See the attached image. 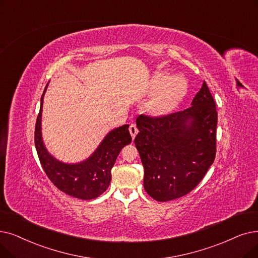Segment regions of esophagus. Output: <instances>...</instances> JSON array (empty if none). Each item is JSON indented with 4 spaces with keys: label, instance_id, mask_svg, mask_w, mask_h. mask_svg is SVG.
<instances>
[{
    "label": "esophagus",
    "instance_id": "obj_1",
    "mask_svg": "<svg viewBox=\"0 0 258 258\" xmlns=\"http://www.w3.org/2000/svg\"><path fill=\"white\" fill-rule=\"evenodd\" d=\"M128 130H130V133H131V136H132V138L134 139V138L136 137L137 134H138V128H137L136 124H131Z\"/></svg>",
    "mask_w": 258,
    "mask_h": 258
}]
</instances>
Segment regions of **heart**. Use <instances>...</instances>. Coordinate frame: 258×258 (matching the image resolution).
Listing matches in <instances>:
<instances>
[{
  "mask_svg": "<svg viewBox=\"0 0 258 258\" xmlns=\"http://www.w3.org/2000/svg\"><path fill=\"white\" fill-rule=\"evenodd\" d=\"M186 92L187 81L184 77H171L166 73L156 75L150 85V94L155 96L149 103V110L156 116L169 114L180 103Z\"/></svg>",
  "mask_w": 258,
  "mask_h": 258,
  "instance_id": "1",
  "label": "heart"
}]
</instances>
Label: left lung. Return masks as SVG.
Instances as JSON below:
<instances>
[{"instance_id":"1","label":"left lung","mask_w":258,"mask_h":258,"mask_svg":"<svg viewBox=\"0 0 258 258\" xmlns=\"http://www.w3.org/2000/svg\"><path fill=\"white\" fill-rule=\"evenodd\" d=\"M191 105L159 118L136 119L134 142L144 167V189L157 201L191 192L214 162L217 111L205 81Z\"/></svg>"}]
</instances>
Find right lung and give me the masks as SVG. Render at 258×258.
<instances>
[{"label":"right lung","mask_w":258,"mask_h":258,"mask_svg":"<svg viewBox=\"0 0 258 258\" xmlns=\"http://www.w3.org/2000/svg\"><path fill=\"white\" fill-rule=\"evenodd\" d=\"M48 83L41 97L40 111L36 122L35 144L40 162L49 180L65 194L91 200L103 194L111 179L114 166L120 151L132 142L128 124L111 130L87 159L77 163H65L58 160L47 151L42 138L43 98Z\"/></svg>","instance_id":"right-lung-1"}]
</instances>
